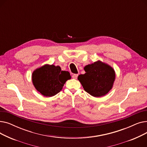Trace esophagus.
Listing matches in <instances>:
<instances>
[{
	"mask_svg": "<svg viewBox=\"0 0 147 147\" xmlns=\"http://www.w3.org/2000/svg\"><path fill=\"white\" fill-rule=\"evenodd\" d=\"M78 74H74L73 75V76H72V78L73 79H76L77 78H78Z\"/></svg>",
	"mask_w": 147,
	"mask_h": 147,
	"instance_id": "34e87169",
	"label": "esophagus"
}]
</instances>
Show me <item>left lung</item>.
Here are the masks:
<instances>
[{"mask_svg": "<svg viewBox=\"0 0 147 147\" xmlns=\"http://www.w3.org/2000/svg\"><path fill=\"white\" fill-rule=\"evenodd\" d=\"M86 73L78 80L86 92L94 97H101L112 89L115 79L114 69L109 64L97 61L84 67Z\"/></svg>", "mask_w": 147, "mask_h": 147, "instance_id": "1", "label": "left lung"}]
</instances>
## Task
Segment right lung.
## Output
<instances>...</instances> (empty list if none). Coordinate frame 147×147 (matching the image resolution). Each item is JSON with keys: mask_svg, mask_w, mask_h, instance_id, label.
Instances as JSON below:
<instances>
[{"mask_svg": "<svg viewBox=\"0 0 147 147\" xmlns=\"http://www.w3.org/2000/svg\"><path fill=\"white\" fill-rule=\"evenodd\" d=\"M71 76L68 71H62L59 66L45 64L32 73V82L36 89L46 97L57 95Z\"/></svg>", "mask_w": 147, "mask_h": 147, "instance_id": "right-lung-1", "label": "right lung"}]
</instances>
